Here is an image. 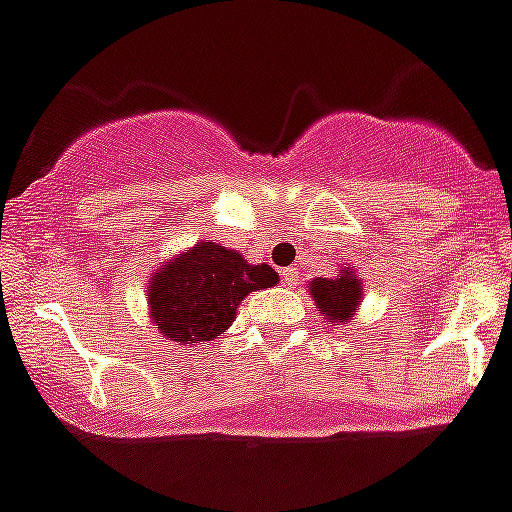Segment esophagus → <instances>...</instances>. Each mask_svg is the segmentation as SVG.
Listing matches in <instances>:
<instances>
[{
	"instance_id": "34e87169",
	"label": "esophagus",
	"mask_w": 512,
	"mask_h": 512,
	"mask_svg": "<svg viewBox=\"0 0 512 512\" xmlns=\"http://www.w3.org/2000/svg\"><path fill=\"white\" fill-rule=\"evenodd\" d=\"M281 278L286 286H296V281H299V268H283Z\"/></svg>"
}]
</instances>
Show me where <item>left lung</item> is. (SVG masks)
Instances as JSON below:
<instances>
[{
  "instance_id": "obj_1",
  "label": "left lung",
  "mask_w": 512,
  "mask_h": 512,
  "mask_svg": "<svg viewBox=\"0 0 512 512\" xmlns=\"http://www.w3.org/2000/svg\"><path fill=\"white\" fill-rule=\"evenodd\" d=\"M309 294L328 322H346L354 315L356 302L362 299V281L354 273L338 278H315L309 281Z\"/></svg>"
}]
</instances>
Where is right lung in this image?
<instances>
[{
    "label": "right lung",
    "mask_w": 512,
    "mask_h": 512,
    "mask_svg": "<svg viewBox=\"0 0 512 512\" xmlns=\"http://www.w3.org/2000/svg\"><path fill=\"white\" fill-rule=\"evenodd\" d=\"M276 283L278 273L270 265H249L234 249L197 242L150 278V315L169 341H213L234 322L249 291Z\"/></svg>",
    "instance_id": "obj_1"
}]
</instances>
